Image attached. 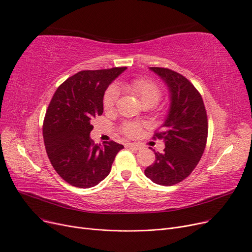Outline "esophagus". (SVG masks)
I'll return each mask as SVG.
<instances>
[{"mask_svg": "<svg viewBox=\"0 0 252 252\" xmlns=\"http://www.w3.org/2000/svg\"><path fill=\"white\" fill-rule=\"evenodd\" d=\"M126 148H128V149H134V150H140L142 147L140 146L139 144H135V143H126Z\"/></svg>", "mask_w": 252, "mask_h": 252, "instance_id": "esophagus-1", "label": "esophagus"}]
</instances>
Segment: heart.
I'll use <instances>...</instances> for the list:
<instances>
[{
	"instance_id": "1",
	"label": "heart",
	"mask_w": 252,
	"mask_h": 252,
	"mask_svg": "<svg viewBox=\"0 0 252 252\" xmlns=\"http://www.w3.org/2000/svg\"><path fill=\"white\" fill-rule=\"evenodd\" d=\"M122 88L130 94L135 95L142 105H150L151 107L158 103V101L161 98V89L159 86L156 84L147 81V79L137 78L129 83L124 84ZM117 99V90L114 87L109 88L106 91L104 98H103V105L105 109H111ZM141 126L134 123L126 124L124 126V133L128 137H134L138 135L140 131Z\"/></svg>"
}]
</instances>
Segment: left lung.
Instances as JSON below:
<instances>
[{"mask_svg":"<svg viewBox=\"0 0 252 252\" xmlns=\"http://www.w3.org/2000/svg\"><path fill=\"white\" fill-rule=\"evenodd\" d=\"M169 92V109L154 138L162 139L164 150L155 153V161L145 176L161 186H173L186 179L204 152L208 124L204 103L195 87L182 74L161 67H149Z\"/></svg>","mask_w":252,"mask_h":252,"instance_id":"1","label":"left lung"}]
</instances>
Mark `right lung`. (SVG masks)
I'll list each match as a JSON object with an SVG mask.
<instances>
[{"instance_id":"1","label":"right lung","mask_w":252,"mask_h":252,"mask_svg":"<svg viewBox=\"0 0 252 252\" xmlns=\"http://www.w3.org/2000/svg\"><path fill=\"white\" fill-rule=\"evenodd\" d=\"M126 69L79 71L59 86L49 104L43 125L46 151L57 174L71 186H96L124 148L114 141L95 144L90 134L91 121L103 113L106 89Z\"/></svg>"}]
</instances>
